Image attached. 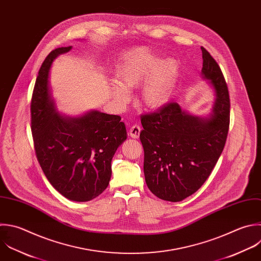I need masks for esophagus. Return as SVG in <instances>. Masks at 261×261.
Listing matches in <instances>:
<instances>
[{
  "label": "esophagus",
  "mask_w": 261,
  "mask_h": 261,
  "mask_svg": "<svg viewBox=\"0 0 261 261\" xmlns=\"http://www.w3.org/2000/svg\"><path fill=\"white\" fill-rule=\"evenodd\" d=\"M140 133H141V127H140V125H138V124H134V125L129 128V130H128V135H129L132 138H134V139H138L139 136H140Z\"/></svg>",
  "instance_id": "34e87169"
}]
</instances>
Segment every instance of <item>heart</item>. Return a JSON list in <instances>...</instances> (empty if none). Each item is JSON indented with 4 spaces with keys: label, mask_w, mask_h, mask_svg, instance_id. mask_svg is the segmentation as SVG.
Segmentation results:
<instances>
[{
    "label": "heart",
    "mask_w": 261,
    "mask_h": 261,
    "mask_svg": "<svg viewBox=\"0 0 261 261\" xmlns=\"http://www.w3.org/2000/svg\"><path fill=\"white\" fill-rule=\"evenodd\" d=\"M178 74V64L173 59L159 60L147 47L135 48L124 53L114 70L116 83L109 87L111 97L120 104L129 100L130 89L137 88L146 80L141 102L149 109L162 107L169 100Z\"/></svg>",
    "instance_id": "b5f03b06"
}]
</instances>
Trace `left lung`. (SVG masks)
<instances>
[{
	"mask_svg": "<svg viewBox=\"0 0 261 261\" xmlns=\"http://www.w3.org/2000/svg\"><path fill=\"white\" fill-rule=\"evenodd\" d=\"M202 73L212 84L216 100L209 119L185 113L175 102L141 117L144 173L158 198L178 202L198 191L213 170L229 128V94L217 62L201 47Z\"/></svg>",
	"mask_w": 261,
	"mask_h": 261,
	"instance_id": "8db88e82",
	"label": "left lung"
}]
</instances>
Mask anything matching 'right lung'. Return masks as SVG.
<instances>
[{"label":"right lung","mask_w":261,"mask_h":261,"mask_svg":"<svg viewBox=\"0 0 261 261\" xmlns=\"http://www.w3.org/2000/svg\"><path fill=\"white\" fill-rule=\"evenodd\" d=\"M70 49L57 48L43 62L34 88L31 123L36 155L50 184L65 198L86 202L108 187L111 160L126 140V128L118 115L92 111L66 118L56 112L49 70L53 60Z\"/></svg>","instance_id":"right-lung-1"}]
</instances>
